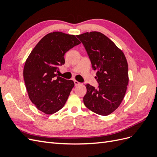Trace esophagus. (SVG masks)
<instances>
[{"instance_id":"obj_1","label":"esophagus","mask_w":157,"mask_h":157,"mask_svg":"<svg viewBox=\"0 0 157 157\" xmlns=\"http://www.w3.org/2000/svg\"><path fill=\"white\" fill-rule=\"evenodd\" d=\"M74 83H75V86H77V85H79L80 83L78 82V81H77V80H74Z\"/></svg>"}]
</instances>
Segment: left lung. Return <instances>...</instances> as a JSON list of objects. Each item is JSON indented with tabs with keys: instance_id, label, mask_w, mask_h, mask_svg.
<instances>
[{
	"instance_id": "8db88e82",
	"label": "left lung",
	"mask_w": 157,
	"mask_h": 157,
	"mask_svg": "<svg viewBox=\"0 0 157 157\" xmlns=\"http://www.w3.org/2000/svg\"><path fill=\"white\" fill-rule=\"evenodd\" d=\"M77 36L85 47L92 68L97 70L99 84L98 89L86 84L84 105L99 115H110L122 103L129 81L124 54L100 32H87Z\"/></svg>"
}]
</instances>
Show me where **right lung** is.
I'll list each match as a JSON object with an SVG mask.
<instances>
[{
    "mask_svg": "<svg viewBox=\"0 0 157 157\" xmlns=\"http://www.w3.org/2000/svg\"><path fill=\"white\" fill-rule=\"evenodd\" d=\"M80 44L75 35L56 31L38 42L25 61L23 78L28 96L39 111L52 115L62 109L75 84L57 77L58 67L65 63L64 55Z\"/></svg>",
    "mask_w": 157,
    "mask_h": 157,
    "instance_id": "obj_1",
    "label": "right lung"
}]
</instances>
